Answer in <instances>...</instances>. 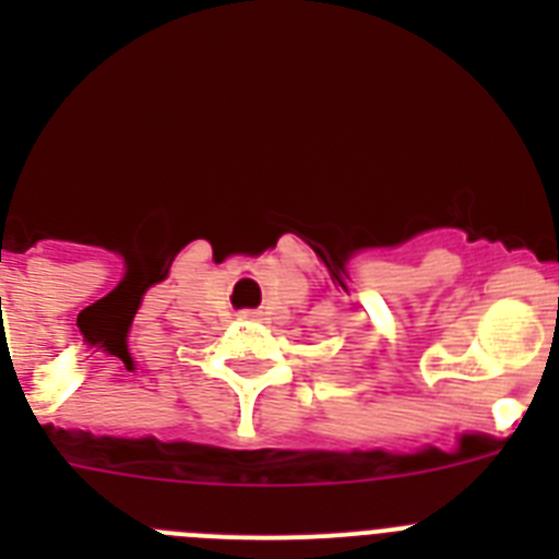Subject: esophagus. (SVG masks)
<instances>
[{"label":"esophagus","instance_id":"1","mask_svg":"<svg viewBox=\"0 0 559 559\" xmlns=\"http://www.w3.org/2000/svg\"><path fill=\"white\" fill-rule=\"evenodd\" d=\"M251 316H254V313H249V310H246V313H243V319H251Z\"/></svg>","mask_w":559,"mask_h":559}]
</instances>
